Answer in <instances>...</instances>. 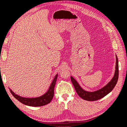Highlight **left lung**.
Returning <instances> with one entry per match:
<instances>
[{
    "label": "left lung",
    "mask_w": 127,
    "mask_h": 127,
    "mask_svg": "<svg viewBox=\"0 0 127 127\" xmlns=\"http://www.w3.org/2000/svg\"><path fill=\"white\" fill-rule=\"evenodd\" d=\"M116 65L115 73H114V77L111 80L110 82L101 89L94 92H88L82 89L76 80L73 77H71V81H72L76 93H77L79 96L84 100H88V101H94V100L100 99L103 98L109 93H110L114 88V87L116 86L117 83L118 79H119V62H118L117 56H116Z\"/></svg>",
    "instance_id": "obj_1"
}]
</instances>
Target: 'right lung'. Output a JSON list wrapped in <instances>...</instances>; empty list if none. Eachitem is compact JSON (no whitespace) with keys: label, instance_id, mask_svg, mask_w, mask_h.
<instances>
[{"label":"right lung","instance_id":"1","mask_svg":"<svg viewBox=\"0 0 127 127\" xmlns=\"http://www.w3.org/2000/svg\"><path fill=\"white\" fill-rule=\"evenodd\" d=\"M57 77H58V74L55 76L54 79L53 80L48 91L45 94L40 97H38V98H24V97H21L15 94L11 90H10V92H11V94L13 95V96L15 98H16L17 100L21 102L22 103L24 104V105L30 106H41L47 105V104L50 103V102L53 99L54 95V87L55 83H56Z\"/></svg>","mask_w":127,"mask_h":127}]
</instances>
